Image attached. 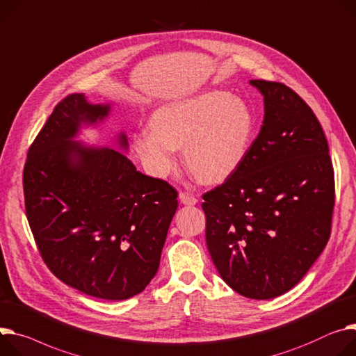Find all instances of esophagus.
<instances>
[{"mask_svg":"<svg viewBox=\"0 0 356 356\" xmlns=\"http://www.w3.org/2000/svg\"><path fill=\"white\" fill-rule=\"evenodd\" d=\"M179 201L184 205H195L198 202V200L194 195H191L188 193H181L179 194Z\"/></svg>","mask_w":356,"mask_h":356,"instance_id":"obj_1","label":"esophagus"}]
</instances>
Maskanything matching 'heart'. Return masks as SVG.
Returning a JSON list of instances; mask_svg holds the SVG:
<instances>
[{
  "instance_id": "obj_1",
  "label": "heart",
  "mask_w": 356,
  "mask_h": 356,
  "mask_svg": "<svg viewBox=\"0 0 356 356\" xmlns=\"http://www.w3.org/2000/svg\"><path fill=\"white\" fill-rule=\"evenodd\" d=\"M255 129L250 105L224 90H208L159 105L149 128L132 135V148L145 170L167 178L177 168V149L198 181L220 184L247 156Z\"/></svg>"
}]
</instances>
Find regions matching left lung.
I'll list each match as a JSON object with an SVG mask.
<instances>
[{
	"mask_svg": "<svg viewBox=\"0 0 356 356\" xmlns=\"http://www.w3.org/2000/svg\"><path fill=\"white\" fill-rule=\"evenodd\" d=\"M264 121L238 170L204 194L207 245L238 293L270 299L292 289L331 235L335 204L330 148L312 109L281 83L251 79Z\"/></svg>",
	"mask_w": 356,
	"mask_h": 356,
	"instance_id": "8db88e82",
	"label": "left lung"
}]
</instances>
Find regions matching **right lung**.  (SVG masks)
Here are the masks:
<instances>
[{
    "label": "right lung",
    "instance_id": "obj_1",
    "mask_svg": "<svg viewBox=\"0 0 356 356\" xmlns=\"http://www.w3.org/2000/svg\"><path fill=\"white\" fill-rule=\"evenodd\" d=\"M109 113L111 104L84 94L64 98L30 147L22 184L26 220L54 275L86 295L124 300L155 277L178 194L122 152L75 141ZM115 145L127 152L124 132Z\"/></svg>",
    "mask_w": 356,
    "mask_h": 356
}]
</instances>
